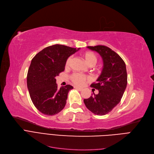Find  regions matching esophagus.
<instances>
[{"mask_svg":"<svg viewBox=\"0 0 154 154\" xmlns=\"http://www.w3.org/2000/svg\"><path fill=\"white\" fill-rule=\"evenodd\" d=\"M75 88L77 89V90H79V91H82V88H80V87H78V86H75Z\"/></svg>","mask_w":154,"mask_h":154,"instance_id":"34e87169","label":"esophagus"}]
</instances>
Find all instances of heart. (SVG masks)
<instances>
[{"instance_id":"b5f03b06","label":"heart","mask_w":154,"mask_h":154,"mask_svg":"<svg viewBox=\"0 0 154 154\" xmlns=\"http://www.w3.org/2000/svg\"><path fill=\"white\" fill-rule=\"evenodd\" d=\"M82 56L84 57L86 63L89 65L93 66L95 65L97 61V57L96 55L93 52L91 51H86L82 53ZM72 60V57L71 56L68 57L66 59L65 63V66L66 68L69 67L70 65L71 62ZM71 81L77 86H82L83 84L86 82L87 81L90 80V77L86 75H83L81 73H74L70 77Z\"/></svg>"}]
</instances>
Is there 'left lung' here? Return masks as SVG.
I'll list each match as a JSON object with an SVG mask.
<instances>
[{
  "label": "left lung",
  "instance_id": "obj_1",
  "mask_svg": "<svg viewBox=\"0 0 154 154\" xmlns=\"http://www.w3.org/2000/svg\"><path fill=\"white\" fill-rule=\"evenodd\" d=\"M100 54L103 69L97 82L91 86L98 90L87 99H84L86 107L97 115H105L120 103L127 84L126 65L122 57L106 46L87 47Z\"/></svg>",
  "mask_w": 154,
  "mask_h": 154
}]
</instances>
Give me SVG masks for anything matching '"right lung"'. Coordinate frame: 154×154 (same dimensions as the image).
Masks as SVG:
<instances>
[{
    "label": "right lung",
    "instance_id": "obj_1",
    "mask_svg": "<svg viewBox=\"0 0 154 154\" xmlns=\"http://www.w3.org/2000/svg\"><path fill=\"white\" fill-rule=\"evenodd\" d=\"M79 49L54 45L32 58L27 76V88L34 106L44 115H56L65 106L73 86L68 84L59 90L55 77L64 70L67 58Z\"/></svg>",
    "mask_w": 154,
    "mask_h": 154
}]
</instances>
